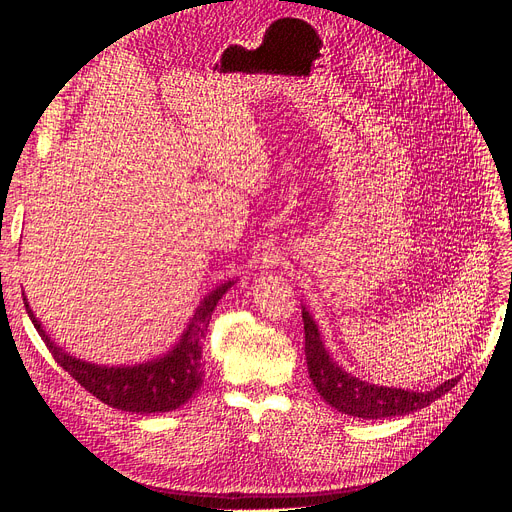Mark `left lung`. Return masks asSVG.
<instances>
[{"label":"left lung","mask_w":512,"mask_h":512,"mask_svg":"<svg viewBox=\"0 0 512 512\" xmlns=\"http://www.w3.org/2000/svg\"><path fill=\"white\" fill-rule=\"evenodd\" d=\"M303 329H305V361L309 378H312L316 391L327 404L342 414L359 416V418H386L397 414H410L421 408H427L431 401H436L448 393L459 382V378L446 380L433 391H404L389 389L363 382L348 371L339 367L324 348L318 324L312 314L303 307Z\"/></svg>","instance_id":"left-lung-1"}]
</instances>
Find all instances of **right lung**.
<instances>
[{
  "label": "right lung",
  "instance_id": "obj_1",
  "mask_svg": "<svg viewBox=\"0 0 512 512\" xmlns=\"http://www.w3.org/2000/svg\"><path fill=\"white\" fill-rule=\"evenodd\" d=\"M232 284L235 282H224L200 301L188 329L183 331L179 344L173 350H168L160 359L128 367H106L74 359V356L61 350L53 339L46 335L25 297L23 303L27 309V316L32 318L38 335L53 354L57 365L64 367L85 391L98 397L102 404L113 406L117 410L151 414L177 410L200 389V384H203L205 378L203 339L207 335V327L215 305H218V301L224 297Z\"/></svg>",
  "mask_w": 512,
  "mask_h": 512
}]
</instances>
